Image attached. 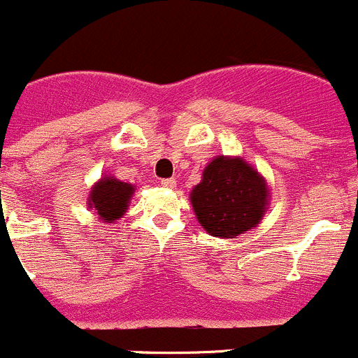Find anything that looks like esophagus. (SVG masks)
<instances>
[{
  "label": "esophagus",
  "instance_id": "1",
  "mask_svg": "<svg viewBox=\"0 0 358 358\" xmlns=\"http://www.w3.org/2000/svg\"><path fill=\"white\" fill-rule=\"evenodd\" d=\"M161 185L166 187V189H173L176 185V180L175 178H164L161 180Z\"/></svg>",
  "mask_w": 358,
  "mask_h": 358
}]
</instances>
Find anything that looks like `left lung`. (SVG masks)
Segmentation results:
<instances>
[{
  "instance_id": "left-lung-1",
  "label": "left lung",
  "mask_w": 358,
  "mask_h": 358,
  "mask_svg": "<svg viewBox=\"0 0 358 358\" xmlns=\"http://www.w3.org/2000/svg\"><path fill=\"white\" fill-rule=\"evenodd\" d=\"M190 203L208 234L236 238L262 220L269 189L264 176L241 157L218 155L204 168L203 180L190 192Z\"/></svg>"
}]
</instances>
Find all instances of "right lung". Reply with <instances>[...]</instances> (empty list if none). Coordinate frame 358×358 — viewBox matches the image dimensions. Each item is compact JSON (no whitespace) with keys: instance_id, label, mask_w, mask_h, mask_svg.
Returning <instances> with one entry per match:
<instances>
[{"instance_id":"right-lung-1","label":"right lung","mask_w":358,"mask_h":358,"mask_svg":"<svg viewBox=\"0 0 358 358\" xmlns=\"http://www.w3.org/2000/svg\"><path fill=\"white\" fill-rule=\"evenodd\" d=\"M134 187L115 176H103L89 194V208L106 224H113L127 211Z\"/></svg>"}]
</instances>
